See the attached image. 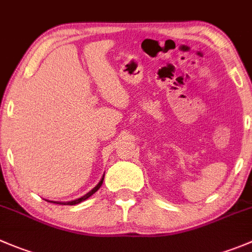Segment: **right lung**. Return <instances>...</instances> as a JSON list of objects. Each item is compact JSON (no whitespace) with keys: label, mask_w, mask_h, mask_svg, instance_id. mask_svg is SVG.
<instances>
[{"label":"right lung","mask_w":252,"mask_h":252,"mask_svg":"<svg viewBox=\"0 0 252 252\" xmlns=\"http://www.w3.org/2000/svg\"><path fill=\"white\" fill-rule=\"evenodd\" d=\"M103 178H104V176H103V177H102V180L99 181V182H98V185H97L96 187H94V188H92V189H91V191L89 192V193H86V194H85V196L80 197V198L75 199V201H70V202H54V201H48V202H53V203H56V204H69V206H75V204H79V203H81V202L86 201L87 198H90V197H91L92 194L94 193V192H97V191H98V189H99V187H101V186H102V183H103Z\"/></svg>","instance_id":"1"}]
</instances>
